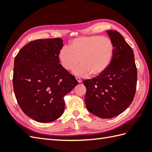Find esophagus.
Masks as SVG:
<instances>
[{"mask_svg":"<svg viewBox=\"0 0 152 152\" xmlns=\"http://www.w3.org/2000/svg\"><path fill=\"white\" fill-rule=\"evenodd\" d=\"M76 80L78 82V83H81L82 82V80L80 79L79 77H76Z\"/></svg>","mask_w":152,"mask_h":152,"instance_id":"34e87169","label":"esophagus"}]
</instances>
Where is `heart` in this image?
I'll return each mask as SVG.
<instances>
[{"instance_id":"heart-1","label":"heart","mask_w":152,"mask_h":152,"mask_svg":"<svg viewBox=\"0 0 152 152\" xmlns=\"http://www.w3.org/2000/svg\"><path fill=\"white\" fill-rule=\"evenodd\" d=\"M114 55V45L108 37L87 36L75 38L69 48L64 46L58 53L61 65L66 70H74L77 76L101 75L108 69Z\"/></svg>"}]
</instances>
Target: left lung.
<instances>
[{"instance_id":"left-lung-1","label":"left lung","mask_w":152,"mask_h":152,"mask_svg":"<svg viewBox=\"0 0 152 152\" xmlns=\"http://www.w3.org/2000/svg\"><path fill=\"white\" fill-rule=\"evenodd\" d=\"M114 45L112 62L101 75L83 82L87 109L99 118H114L125 111L136 92L137 70L134 53L122 35L106 31Z\"/></svg>"}]
</instances>
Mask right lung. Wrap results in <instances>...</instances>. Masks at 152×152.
Listing matches in <instances>:
<instances>
[{
    "mask_svg": "<svg viewBox=\"0 0 152 152\" xmlns=\"http://www.w3.org/2000/svg\"><path fill=\"white\" fill-rule=\"evenodd\" d=\"M60 38L40 39L23 47L15 57L13 86L25 114L41 123L55 121L64 110V96L78 82L59 64Z\"/></svg>",
    "mask_w": 152,
    "mask_h": 152,
    "instance_id": "right-lung-1",
    "label": "right lung"
}]
</instances>
